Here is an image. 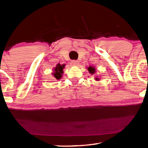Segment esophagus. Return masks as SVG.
<instances>
[{
  "label": "esophagus",
  "instance_id": "1",
  "mask_svg": "<svg viewBox=\"0 0 148 148\" xmlns=\"http://www.w3.org/2000/svg\"><path fill=\"white\" fill-rule=\"evenodd\" d=\"M71 64L73 65V66H77V64H78V61H76V60H72V61H71Z\"/></svg>",
  "mask_w": 148,
  "mask_h": 148
}]
</instances>
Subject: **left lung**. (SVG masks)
Wrapping results in <instances>:
<instances>
[{
    "mask_svg": "<svg viewBox=\"0 0 148 148\" xmlns=\"http://www.w3.org/2000/svg\"><path fill=\"white\" fill-rule=\"evenodd\" d=\"M88 71H89V72H90V73L91 74H93V73H95V68H93V67H92V66H89V67H88ZM97 79H98V78H97Z\"/></svg>",
    "mask_w": 148,
    "mask_h": 148,
    "instance_id": "obj_1",
    "label": "left lung"
}]
</instances>
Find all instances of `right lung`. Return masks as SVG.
Segmentation results:
<instances>
[{"instance_id": "obj_1", "label": "right lung", "mask_w": 148, "mask_h": 148, "mask_svg": "<svg viewBox=\"0 0 148 148\" xmlns=\"http://www.w3.org/2000/svg\"><path fill=\"white\" fill-rule=\"evenodd\" d=\"M64 65H61L58 64L54 69V73L53 75L57 79H59L61 77V75L63 73V68Z\"/></svg>"}]
</instances>
